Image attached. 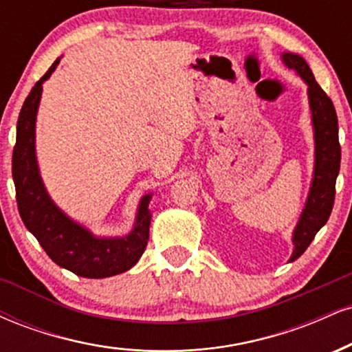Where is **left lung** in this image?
<instances>
[{
    "label": "left lung",
    "mask_w": 352,
    "mask_h": 352,
    "mask_svg": "<svg viewBox=\"0 0 352 352\" xmlns=\"http://www.w3.org/2000/svg\"><path fill=\"white\" fill-rule=\"evenodd\" d=\"M283 63L308 84L311 122L314 131V170L313 180L300 220L293 232V254L289 261L300 258L316 233L326 225L334 205L336 179L341 164V145L338 137V116L333 100L319 87L308 63L293 52H283Z\"/></svg>",
    "instance_id": "8db88e82"
}]
</instances>
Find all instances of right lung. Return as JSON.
Returning <instances> with one entry per match:
<instances>
[{
    "mask_svg": "<svg viewBox=\"0 0 352 352\" xmlns=\"http://www.w3.org/2000/svg\"><path fill=\"white\" fill-rule=\"evenodd\" d=\"M60 58L52 63L24 100L16 127L13 151V180L19 215L44 252L60 268L82 278H107L131 270L145 252L151 228L148 201L152 193L140 199L135 223L125 236H96L74 221L51 200L39 175L36 160V114L41 100L43 82L50 79Z\"/></svg>",
    "mask_w": 352,
    "mask_h": 352,
    "instance_id": "obj_1",
    "label": "right lung"
}]
</instances>
